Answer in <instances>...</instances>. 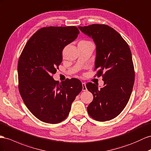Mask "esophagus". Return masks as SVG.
I'll use <instances>...</instances> for the list:
<instances>
[{"label": "esophagus", "mask_w": 151, "mask_h": 151, "mask_svg": "<svg viewBox=\"0 0 151 151\" xmlns=\"http://www.w3.org/2000/svg\"><path fill=\"white\" fill-rule=\"evenodd\" d=\"M82 85H83V91H86L87 88H86V83H83Z\"/></svg>", "instance_id": "1"}]
</instances>
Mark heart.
<instances>
[{"mask_svg":"<svg viewBox=\"0 0 151 151\" xmlns=\"http://www.w3.org/2000/svg\"><path fill=\"white\" fill-rule=\"evenodd\" d=\"M87 43H91V42L88 41V40H81V41L79 42V44H87Z\"/></svg>","mask_w":151,"mask_h":151,"instance_id":"b5f03b06","label":"heart"}]
</instances>
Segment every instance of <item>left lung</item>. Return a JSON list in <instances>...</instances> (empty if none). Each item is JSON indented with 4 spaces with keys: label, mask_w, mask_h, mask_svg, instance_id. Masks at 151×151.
<instances>
[{
    "label": "left lung",
    "mask_w": 151,
    "mask_h": 151,
    "mask_svg": "<svg viewBox=\"0 0 151 151\" xmlns=\"http://www.w3.org/2000/svg\"><path fill=\"white\" fill-rule=\"evenodd\" d=\"M91 37L96 46L94 70L102 77L104 86L88 83L86 88L93 95L87 111L91 117L104 122L116 117L123 111L131 96L135 70L128 43L114 28L104 24L79 27Z\"/></svg>",
    "instance_id": "left-lung-1"
}]
</instances>
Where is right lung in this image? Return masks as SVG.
Masks as SVG:
<instances>
[{"instance_id": "obj_1", "label": "right lung", "mask_w": 151, "mask_h": 151, "mask_svg": "<svg viewBox=\"0 0 151 151\" xmlns=\"http://www.w3.org/2000/svg\"><path fill=\"white\" fill-rule=\"evenodd\" d=\"M79 34L75 26L41 28L28 40L20 55V95L32 114L44 123L56 124L65 119L72 103L83 89L77 79L60 83L52 78L62 62L63 48Z\"/></svg>"}]
</instances>
